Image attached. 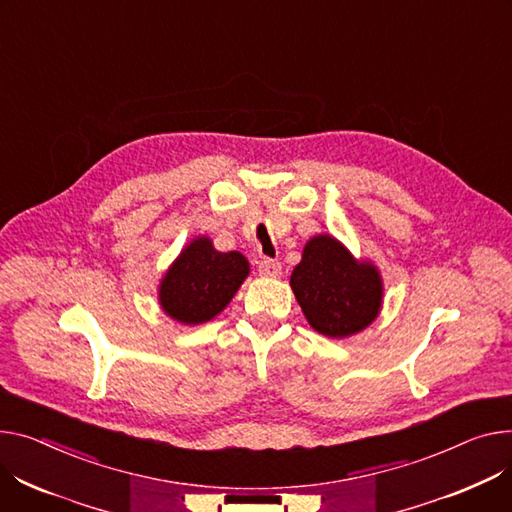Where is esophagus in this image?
Returning a JSON list of instances; mask_svg holds the SVG:
<instances>
[{"label":"esophagus","mask_w":512,"mask_h":512,"mask_svg":"<svg viewBox=\"0 0 512 512\" xmlns=\"http://www.w3.org/2000/svg\"><path fill=\"white\" fill-rule=\"evenodd\" d=\"M282 274V263L274 259H263L259 263V276L263 278H280Z\"/></svg>","instance_id":"1"}]
</instances>
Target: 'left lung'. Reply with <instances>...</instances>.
<instances>
[{
    "instance_id": "obj_1",
    "label": "left lung",
    "mask_w": 512,
    "mask_h": 512,
    "mask_svg": "<svg viewBox=\"0 0 512 512\" xmlns=\"http://www.w3.org/2000/svg\"><path fill=\"white\" fill-rule=\"evenodd\" d=\"M290 288L309 325L333 339L364 331L383 309V278L372 261L356 259L331 234L306 241Z\"/></svg>"
}]
</instances>
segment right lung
<instances>
[{"instance_id":"right-lung-1","label":"right lung","mask_w":512,"mask_h":512,"mask_svg":"<svg viewBox=\"0 0 512 512\" xmlns=\"http://www.w3.org/2000/svg\"><path fill=\"white\" fill-rule=\"evenodd\" d=\"M243 253H222L206 234L189 241L158 284V304L181 325H201L220 315L249 276Z\"/></svg>"}]
</instances>
